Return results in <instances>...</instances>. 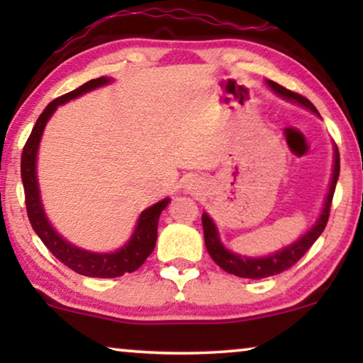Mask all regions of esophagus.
<instances>
[{"label": "esophagus", "mask_w": 363, "mask_h": 363, "mask_svg": "<svg viewBox=\"0 0 363 363\" xmlns=\"http://www.w3.org/2000/svg\"><path fill=\"white\" fill-rule=\"evenodd\" d=\"M185 188H186L188 191L196 190V188H198V182L195 180V178H190V180H186V185H185Z\"/></svg>", "instance_id": "esophagus-1"}]
</instances>
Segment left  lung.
<instances>
[{"label":"left lung","instance_id":"obj_1","mask_svg":"<svg viewBox=\"0 0 363 363\" xmlns=\"http://www.w3.org/2000/svg\"><path fill=\"white\" fill-rule=\"evenodd\" d=\"M266 82L267 86L271 87V91L277 94L279 97L286 99V101L294 102L297 106L306 107L307 111L314 112L319 116V112H317L314 104H312L309 99L302 97L296 92L287 91L286 87H282L279 84L272 81H266ZM339 173H340V157H339V150H337V145L334 143V167H332L329 191H327L324 206H322L319 218H317L314 225L309 228V231H306L299 240H296L294 242H291V245L284 246L279 251L272 252V255L251 257V256H242V255H238V252L230 251L225 245H223L220 233H218V228L215 225V221H213V218L208 215V213H203L201 221H203V233H205V245H206L208 252H210L211 259L215 261L221 269L230 272V274H235L238 277H246V279H262V277L281 274L282 271L289 269V267L294 266L296 262L306 255V251L314 245L317 238H319L322 235V231H324L327 221H329L330 203L335 191L337 180H339Z\"/></svg>","mask_w":363,"mask_h":363}]
</instances>
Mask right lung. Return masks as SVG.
<instances>
[{"label": "right lung", "instance_id": "1", "mask_svg": "<svg viewBox=\"0 0 363 363\" xmlns=\"http://www.w3.org/2000/svg\"><path fill=\"white\" fill-rule=\"evenodd\" d=\"M111 82L112 77L92 79V81L82 84L81 87L64 94V96L57 97L56 101L49 104L36 121V125H34L31 135H29L26 145L23 148L21 155V180L24 186V196H26L28 218L33 230L36 231V235L41 238L48 250L62 264L71 267L77 274L87 277H118L125 274V272H133L138 269L155 247L158 218L170 203V198H165V200L143 210L138 216L135 228H133L130 240L112 252H94L72 245V242L64 240L59 235L56 228L51 225V221L46 216L38 183V150L46 123L52 117V113L57 111L59 106L72 101V99L81 97L84 94L94 91V89L107 86Z\"/></svg>", "mask_w": 363, "mask_h": 363}]
</instances>
